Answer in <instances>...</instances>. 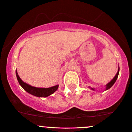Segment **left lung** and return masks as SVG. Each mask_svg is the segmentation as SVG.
Wrapping results in <instances>:
<instances>
[{
	"label": "left lung",
	"mask_w": 132,
	"mask_h": 132,
	"mask_svg": "<svg viewBox=\"0 0 132 132\" xmlns=\"http://www.w3.org/2000/svg\"><path fill=\"white\" fill-rule=\"evenodd\" d=\"M119 72H120V67H118V72H117V73L116 74V75H115V76L114 77H113V79L111 81V82H109L108 83V84L106 85V90L109 89V88H111L112 87V86H113V85L115 84V82H116L117 79V78H118V77ZM91 89L92 90H94H94H95L94 88H91Z\"/></svg>",
	"instance_id": "left-lung-1"
}]
</instances>
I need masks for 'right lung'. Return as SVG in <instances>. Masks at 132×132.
I'll list each match as a JSON object with an SVG mask.
<instances>
[{
	"label": "right lung",
	"instance_id": "add662e5",
	"mask_svg": "<svg viewBox=\"0 0 132 132\" xmlns=\"http://www.w3.org/2000/svg\"><path fill=\"white\" fill-rule=\"evenodd\" d=\"M15 73L18 82H19V84L21 86V87H22L26 92H28V93H29L30 94L33 95H35L36 97H47L55 93V92L57 89V88H58V85L47 88L34 87V86H32L31 85H30L24 82L22 80H21L20 77H19V75H18L17 70H15Z\"/></svg>",
	"mask_w": 132,
	"mask_h": 132
}]
</instances>
